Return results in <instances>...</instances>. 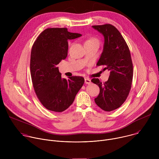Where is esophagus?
Returning a JSON list of instances; mask_svg holds the SVG:
<instances>
[{"mask_svg": "<svg viewBox=\"0 0 159 159\" xmlns=\"http://www.w3.org/2000/svg\"><path fill=\"white\" fill-rule=\"evenodd\" d=\"M84 80H85V83L87 84H90V83H91V80L88 78H85Z\"/></svg>", "mask_w": 159, "mask_h": 159, "instance_id": "esophagus-1", "label": "esophagus"}]
</instances>
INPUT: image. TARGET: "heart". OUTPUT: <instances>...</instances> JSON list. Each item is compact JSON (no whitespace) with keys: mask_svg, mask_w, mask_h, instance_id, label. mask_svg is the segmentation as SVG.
Returning a JSON list of instances; mask_svg holds the SVG:
<instances>
[{"mask_svg":"<svg viewBox=\"0 0 159 159\" xmlns=\"http://www.w3.org/2000/svg\"><path fill=\"white\" fill-rule=\"evenodd\" d=\"M96 43V44H98L99 45V41L96 38L92 37V38H90L88 39H87L85 43Z\"/></svg>","mask_w":159,"mask_h":159,"instance_id":"1","label":"heart"}]
</instances>
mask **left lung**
<instances>
[{"instance_id": "8db88e82", "label": "left lung", "mask_w": 159, "mask_h": 159, "mask_svg": "<svg viewBox=\"0 0 159 159\" xmlns=\"http://www.w3.org/2000/svg\"><path fill=\"white\" fill-rule=\"evenodd\" d=\"M93 28L104 38L103 51L97 65H103L104 70L110 71L104 84L98 79L91 80L100 89L94 101L102 110L111 111L124 103L131 89L133 75L131 54L125 40L114 26L106 24Z\"/></svg>"}]
</instances>
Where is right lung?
Segmentation results:
<instances>
[{
	"label": "right lung",
	"instance_id": "1",
	"mask_svg": "<svg viewBox=\"0 0 159 159\" xmlns=\"http://www.w3.org/2000/svg\"><path fill=\"white\" fill-rule=\"evenodd\" d=\"M81 34L66 28H48L34 41L31 53L30 72L36 94L44 107L55 112L66 110L74 102L84 83L82 77L62 79L57 65L66 58L68 40Z\"/></svg>",
	"mask_w": 159,
	"mask_h": 159
}]
</instances>
